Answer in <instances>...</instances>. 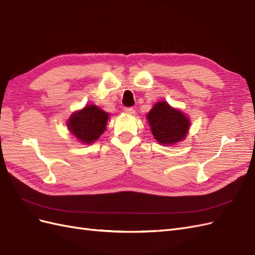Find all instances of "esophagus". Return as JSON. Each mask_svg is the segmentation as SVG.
Returning <instances> with one entry per match:
<instances>
[{
	"label": "esophagus",
	"mask_w": 255,
	"mask_h": 255,
	"mask_svg": "<svg viewBox=\"0 0 255 255\" xmlns=\"http://www.w3.org/2000/svg\"><path fill=\"white\" fill-rule=\"evenodd\" d=\"M125 113L126 114H128V115H134V110H133V108H126L125 109Z\"/></svg>",
	"instance_id": "esophagus-1"
}]
</instances>
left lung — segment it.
Instances as JSON below:
<instances>
[{
    "label": "left lung",
    "mask_w": 255,
    "mask_h": 255,
    "mask_svg": "<svg viewBox=\"0 0 255 255\" xmlns=\"http://www.w3.org/2000/svg\"><path fill=\"white\" fill-rule=\"evenodd\" d=\"M146 120L155 140L167 146L185 140L191 127V120L166 101L156 102Z\"/></svg>",
    "instance_id": "8db88e82"
}]
</instances>
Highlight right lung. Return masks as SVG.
Returning <instances> with one entry per match:
<instances>
[{
    "label": "right lung",
    "instance_id": "add662e5",
    "mask_svg": "<svg viewBox=\"0 0 255 255\" xmlns=\"http://www.w3.org/2000/svg\"><path fill=\"white\" fill-rule=\"evenodd\" d=\"M109 117V113L99 107L88 104L70 115L67 127L82 144H91L104 132Z\"/></svg>",
    "mask_w": 255,
    "mask_h": 255
}]
</instances>
